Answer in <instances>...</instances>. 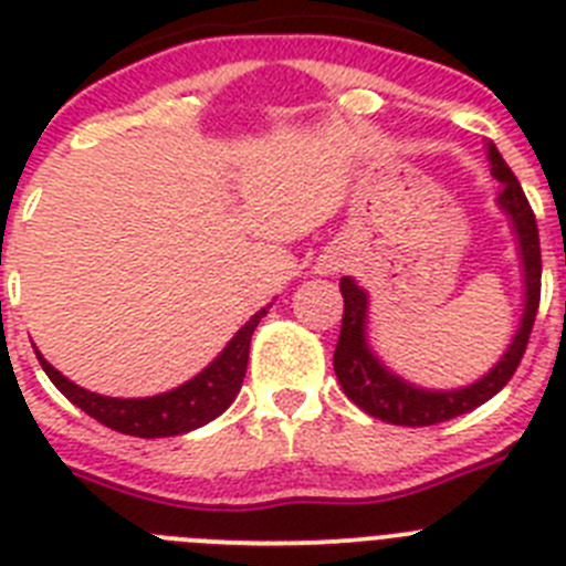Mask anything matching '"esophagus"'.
<instances>
[{"instance_id": "esophagus-1", "label": "esophagus", "mask_w": 566, "mask_h": 566, "mask_svg": "<svg viewBox=\"0 0 566 566\" xmlns=\"http://www.w3.org/2000/svg\"><path fill=\"white\" fill-rule=\"evenodd\" d=\"M343 266H345V260L339 258V254H326V258L319 260V272L323 274H334V272H339Z\"/></svg>"}]
</instances>
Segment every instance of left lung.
I'll use <instances>...</instances> for the list:
<instances>
[{"instance_id": "8db88e82", "label": "left lung", "mask_w": 566, "mask_h": 566, "mask_svg": "<svg viewBox=\"0 0 566 566\" xmlns=\"http://www.w3.org/2000/svg\"><path fill=\"white\" fill-rule=\"evenodd\" d=\"M490 172L502 181L499 192V207L507 212L518 238V252H522L524 266V314L518 323V332L513 343L507 345L504 357L499 359L479 382L457 391H424L417 385L405 382L402 377L391 374L371 354L365 343V312H368V297L352 277L339 280L343 292V326H339L337 348H334V374L343 385L345 397L359 405L365 413L382 419L391 424H408V428H424V424L448 422L453 417L473 411L490 397H496L510 377L516 374L518 363L524 357V348L530 343V332L536 323L538 300H542V247H538L536 214L530 209L527 195L522 184L513 175V169L504 164L496 144H488Z\"/></svg>"}]
</instances>
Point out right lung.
Masks as SVG:
<instances>
[{
    "mask_svg": "<svg viewBox=\"0 0 566 566\" xmlns=\"http://www.w3.org/2000/svg\"><path fill=\"white\" fill-rule=\"evenodd\" d=\"M266 308H260L247 326L229 339L221 357L212 359L198 377H192L181 388H175V391L158 394V397L115 399L84 391L76 382H70L67 377H62L39 352L36 357L42 363L44 374L50 377V382L56 385L70 402L82 408L96 422L107 424V428H113L118 433H127V437H178V433H189L195 428H201V424L212 422L214 417H221L229 405L234 402L240 385H243V377H247L252 334L258 328L260 317L266 314Z\"/></svg>",
    "mask_w": 566,
    "mask_h": 566,
    "instance_id": "right-lung-1",
    "label": "right lung"
}]
</instances>
